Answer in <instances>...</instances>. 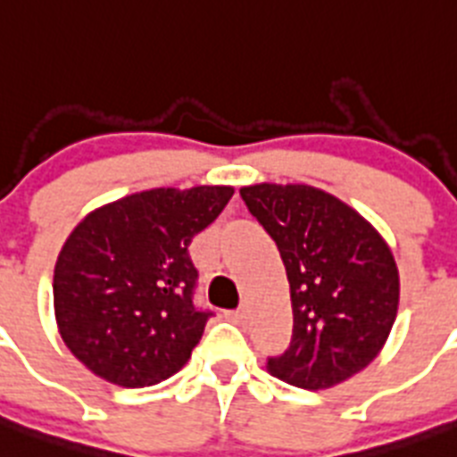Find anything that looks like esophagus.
<instances>
[{
  "label": "esophagus",
  "mask_w": 457,
  "mask_h": 457,
  "mask_svg": "<svg viewBox=\"0 0 457 457\" xmlns=\"http://www.w3.org/2000/svg\"><path fill=\"white\" fill-rule=\"evenodd\" d=\"M225 317H228L229 322H234V324H244L245 320H248L245 311H228L225 312Z\"/></svg>",
  "instance_id": "34e87169"
}]
</instances>
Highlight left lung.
<instances>
[{
    "instance_id": "1",
    "label": "left lung",
    "mask_w": 457,
    "mask_h": 457,
    "mask_svg": "<svg viewBox=\"0 0 457 457\" xmlns=\"http://www.w3.org/2000/svg\"><path fill=\"white\" fill-rule=\"evenodd\" d=\"M239 193L276 241L292 296V343L269 359V372L320 391L363 370L398 315L400 276L382 234L315 186L255 184Z\"/></svg>"
}]
</instances>
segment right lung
Masks as SVG:
<instances>
[{
  "mask_svg": "<svg viewBox=\"0 0 457 457\" xmlns=\"http://www.w3.org/2000/svg\"><path fill=\"white\" fill-rule=\"evenodd\" d=\"M232 195V186L142 190L75 225L53 296L59 336L87 370L142 388L186 366L212 317L193 305L188 245Z\"/></svg>",
  "mask_w": 457,
  "mask_h": 457,
  "instance_id": "obj_1",
  "label": "right lung"
}]
</instances>
